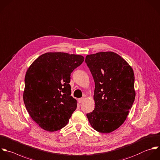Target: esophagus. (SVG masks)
I'll return each instance as SVG.
<instances>
[{
    "instance_id": "obj_1",
    "label": "esophagus",
    "mask_w": 160,
    "mask_h": 160,
    "mask_svg": "<svg viewBox=\"0 0 160 160\" xmlns=\"http://www.w3.org/2000/svg\"><path fill=\"white\" fill-rule=\"evenodd\" d=\"M84 100H85V98H80L78 99V102H79L80 103H81L83 102Z\"/></svg>"
}]
</instances>
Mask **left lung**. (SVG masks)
Returning <instances> with one entry per match:
<instances>
[{
	"mask_svg": "<svg viewBox=\"0 0 160 160\" xmlns=\"http://www.w3.org/2000/svg\"><path fill=\"white\" fill-rule=\"evenodd\" d=\"M95 88V108L87 114L96 131L109 133L125 121L135 98L132 67L118 54L102 52L86 56Z\"/></svg>",
	"mask_w": 160,
	"mask_h": 160,
	"instance_id": "8db88e82",
	"label": "left lung"
}]
</instances>
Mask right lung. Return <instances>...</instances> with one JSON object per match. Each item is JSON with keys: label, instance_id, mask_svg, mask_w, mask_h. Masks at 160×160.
<instances>
[{"label": "right lung", "instance_id": "obj_1", "mask_svg": "<svg viewBox=\"0 0 160 160\" xmlns=\"http://www.w3.org/2000/svg\"><path fill=\"white\" fill-rule=\"evenodd\" d=\"M83 61L82 55L47 52L28 68L23 99L28 114L42 129L53 132L67 125L77 106L71 96L70 74Z\"/></svg>", "mask_w": 160, "mask_h": 160}]
</instances>
